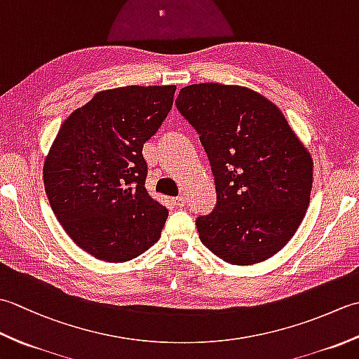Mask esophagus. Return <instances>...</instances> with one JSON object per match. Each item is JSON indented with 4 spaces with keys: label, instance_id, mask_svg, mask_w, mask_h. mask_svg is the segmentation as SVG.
Segmentation results:
<instances>
[{
    "label": "esophagus",
    "instance_id": "obj_1",
    "mask_svg": "<svg viewBox=\"0 0 359 359\" xmlns=\"http://www.w3.org/2000/svg\"><path fill=\"white\" fill-rule=\"evenodd\" d=\"M171 202H172V205L175 208H182V207H185V203H187V199L185 197H182V196H179V197H172L171 199Z\"/></svg>",
    "mask_w": 359,
    "mask_h": 359
}]
</instances>
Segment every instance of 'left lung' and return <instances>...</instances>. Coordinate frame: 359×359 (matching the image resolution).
I'll return each instance as SVG.
<instances>
[{
    "label": "left lung",
    "instance_id": "1",
    "mask_svg": "<svg viewBox=\"0 0 359 359\" xmlns=\"http://www.w3.org/2000/svg\"><path fill=\"white\" fill-rule=\"evenodd\" d=\"M201 134L217 203L197 217L202 243L231 265L264 262L284 248L310 203L313 158L284 114L253 89L199 83L177 100Z\"/></svg>",
    "mask_w": 359,
    "mask_h": 359
}]
</instances>
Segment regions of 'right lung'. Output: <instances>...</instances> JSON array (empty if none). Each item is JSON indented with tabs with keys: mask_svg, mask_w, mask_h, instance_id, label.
I'll return each mask as SVG.
<instances>
[{
	"mask_svg": "<svg viewBox=\"0 0 359 359\" xmlns=\"http://www.w3.org/2000/svg\"><path fill=\"white\" fill-rule=\"evenodd\" d=\"M174 93V85L100 90L63 121L44 158L53 215L95 259L131 261L160 239L168 210L144 188L142 149L171 111Z\"/></svg>",
	"mask_w": 359,
	"mask_h": 359,
	"instance_id": "add662e5",
	"label": "right lung"
}]
</instances>
